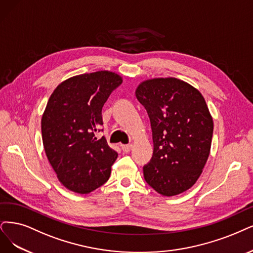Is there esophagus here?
Listing matches in <instances>:
<instances>
[{"instance_id": "obj_1", "label": "esophagus", "mask_w": 253, "mask_h": 253, "mask_svg": "<svg viewBox=\"0 0 253 253\" xmlns=\"http://www.w3.org/2000/svg\"><path fill=\"white\" fill-rule=\"evenodd\" d=\"M122 147V150H123L124 152H129L130 151V149H131V145L130 144H127V145H122L121 146Z\"/></svg>"}]
</instances>
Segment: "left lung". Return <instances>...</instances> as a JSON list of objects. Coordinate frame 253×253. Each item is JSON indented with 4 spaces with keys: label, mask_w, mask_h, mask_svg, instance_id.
Masks as SVG:
<instances>
[{
    "label": "left lung",
    "mask_w": 253,
    "mask_h": 253,
    "mask_svg": "<svg viewBox=\"0 0 253 253\" xmlns=\"http://www.w3.org/2000/svg\"><path fill=\"white\" fill-rule=\"evenodd\" d=\"M135 95L152 129L153 155L143 168L146 182L169 197L189 190L211 151L213 123L204 98L176 78L147 80Z\"/></svg>",
    "instance_id": "left-lung-1"
}]
</instances>
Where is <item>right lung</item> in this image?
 I'll return each mask as SVG.
<instances>
[{
    "mask_svg": "<svg viewBox=\"0 0 253 253\" xmlns=\"http://www.w3.org/2000/svg\"><path fill=\"white\" fill-rule=\"evenodd\" d=\"M122 84L119 75L108 71L82 74L55 88L42 119L46 157L65 188L87 194L104 184L118 153L103 131L102 107Z\"/></svg>",
    "mask_w": 253,
    "mask_h": 253,
    "instance_id": "obj_1",
    "label": "right lung"
}]
</instances>
